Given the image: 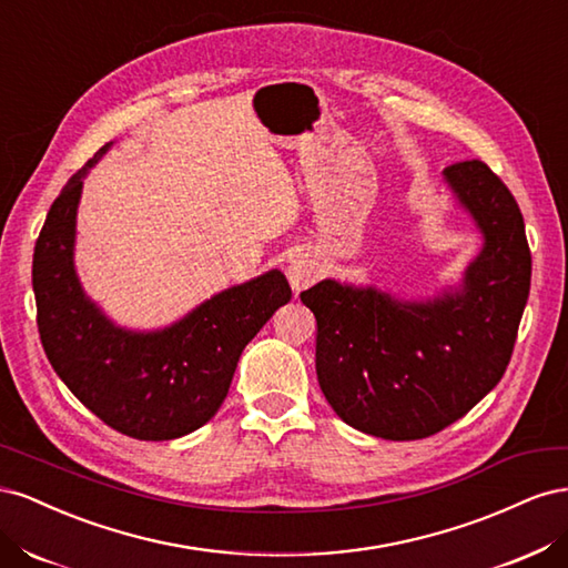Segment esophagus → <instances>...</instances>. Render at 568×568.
Segmentation results:
<instances>
[{
    "label": "esophagus",
    "instance_id": "1",
    "mask_svg": "<svg viewBox=\"0 0 568 568\" xmlns=\"http://www.w3.org/2000/svg\"><path fill=\"white\" fill-rule=\"evenodd\" d=\"M317 274H320L317 263L313 261V257H307V255L294 257V263L288 265V282H291V286L298 288V291L311 286L317 280Z\"/></svg>",
    "mask_w": 568,
    "mask_h": 568
}]
</instances>
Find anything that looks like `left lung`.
<instances>
[{
  "label": "left lung",
  "mask_w": 568,
  "mask_h": 568,
  "mask_svg": "<svg viewBox=\"0 0 568 568\" xmlns=\"http://www.w3.org/2000/svg\"><path fill=\"white\" fill-rule=\"evenodd\" d=\"M486 236L464 291L400 303L324 280L301 294L317 322V382L336 415L376 438H428L490 393L509 365L530 291L524 217L478 159L445 168Z\"/></svg>",
  "instance_id": "left-lung-1"
}]
</instances>
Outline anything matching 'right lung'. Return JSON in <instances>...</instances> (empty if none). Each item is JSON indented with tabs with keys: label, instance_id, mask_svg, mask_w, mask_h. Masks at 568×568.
I'll return each mask as SVG.
<instances>
[{
	"label": "right lung",
	"instance_id": "obj_1",
	"mask_svg": "<svg viewBox=\"0 0 568 568\" xmlns=\"http://www.w3.org/2000/svg\"><path fill=\"white\" fill-rule=\"evenodd\" d=\"M101 146L51 203L32 255L38 332L47 359L75 398L115 432L170 440L196 432L220 409L239 355L291 288L272 270L215 298L156 334L115 329L84 298L73 270L75 211L82 178Z\"/></svg>",
	"mask_w": 568,
	"mask_h": 568
}]
</instances>
